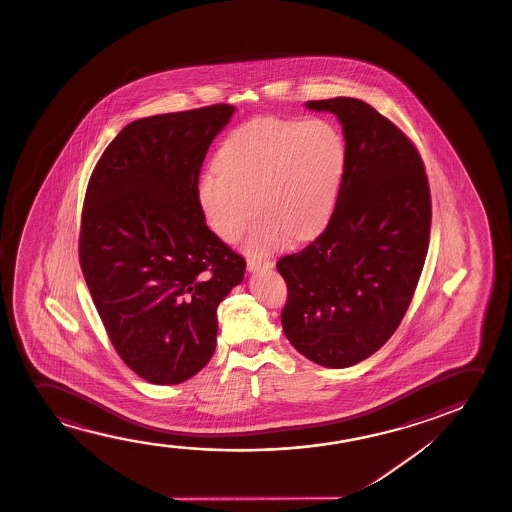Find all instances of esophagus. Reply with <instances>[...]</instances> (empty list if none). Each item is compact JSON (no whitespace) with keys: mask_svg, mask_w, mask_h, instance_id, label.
Instances as JSON below:
<instances>
[{"mask_svg":"<svg viewBox=\"0 0 512 512\" xmlns=\"http://www.w3.org/2000/svg\"><path fill=\"white\" fill-rule=\"evenodd\" d=\"M273 260L269 259H248L246 260V267H248V271H259V269H269V267H273Z\"/></svg>","mask_w":512,"mask_h":512,"instance_id":"esophagus-1","label":"esophagus"}]
</instances>
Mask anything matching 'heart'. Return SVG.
Listing matches in <instances>:
<instances>
[{"label":"heart","mask_w":512,"mask_h":512,"mask_svg":"<svg viewBox=\"0 0 512 512\" xmlns=\"http://www.w3.org/2000/svg\"><path fill=\"white\" fill-rule=\"evenodd\" d=\"M348 168V147L329 119L257 117L236 127L218 148L217 173L197 183V199L211 231L236 241L260 213L246 238L253 253L322 231L336 208Z\"/></svg>","instance_id":"1"}]
</instances>
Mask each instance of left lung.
Returning a JSON list of instances; mask_svg holds the SVG:
<instances>
[{
	"label": "left lung",
	"instance_id": "obj_1",
	"mask_svg": "<svg viewBox=\"0 0 512 512\" xmlns=\"http://www.w3.org/2000/svg\"><path fill=\"white\" fill-rule=\"evenodd\" d=\"M336 115L348 168L325 231L276 269L287 283L281 325L295 350L343 369L383 346L413 299L427 257L432 201L413 141L365 101H308Z\"/></svg>",
	"mask_w": 512,
	"mask_h": 512
}]
</instances>
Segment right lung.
Returning a JSON list of instances; mask_svg holds the SVG:
<instances>
[{"instance_id": "right-lung-1", "label": "right lung", "mask_w": 512, "mask_h": 512, "mask_svg": "<svg viewBox=\"0 0 512 512\" xmlns=\"http://www.w3.org/2000/svg\"><path fill=\"white\" fill-rule=\"evenodd\" d=\"M234 106L134 120L106 147L85 192L78 257L124 364L178 385L210 362L217 308L246 262L206 225L197 183Z\"/></svg>"}]
</instances>
